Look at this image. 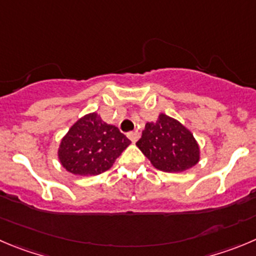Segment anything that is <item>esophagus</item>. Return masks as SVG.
Segmentation results:
<instances>
[{
  "instance_id": "esophagus-1",
  "label": "esophagus",
  "mask_w": 256,
  "mask_h": 256,
  "mask_svg": "<svg viewBox=\"0 0 256 256\" xmlns=\"http://www.w3.org/2000/svg\"><path fill=\"white\" fill-rule=\"evenodd\" d=\"M128 139H130L132 142H138V140H139V138H140L139 131H138V130L131 131V132L128 134Z\"/></svg>"
}]
</instances>
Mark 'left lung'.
Returning a JSON list of instances; mask_svg holds the SVG:
<instances>
[{
  "label": "left lung",
  "instance_id": "1",
  "mask_svg": "<svg viewBox=\"0 0 256 256\" xmlns=\"http://www.w3.org/2000/svg\"><path fill=\"white\" fill-rule=\"evenodd\" d=\"M136 146L152 166L166 173H180L200 162V150L193 134L166 114L155 122H146Z\"/></svg>",
  "mask_w": 256,
  "mask_h": 256
}]
</instances>
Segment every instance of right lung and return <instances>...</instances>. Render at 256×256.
Listing matches in <instances>:
<instances>
[{"label":"right lung","instance_id":"add662e5","mask_svg":"<svg viewBox=\"0 0 256 256\" xmlns=\"http://www.w3.org/2000/svg\"><path fill=\"white\" fill-rule=\"evenodd\" d=\"M131 144L114 125L104 122L97 112L80 117L60 140L58 158L74 176H97L108 170Z\"/></svg>","mask_w":256,"mask_h":256}]
</instances>
